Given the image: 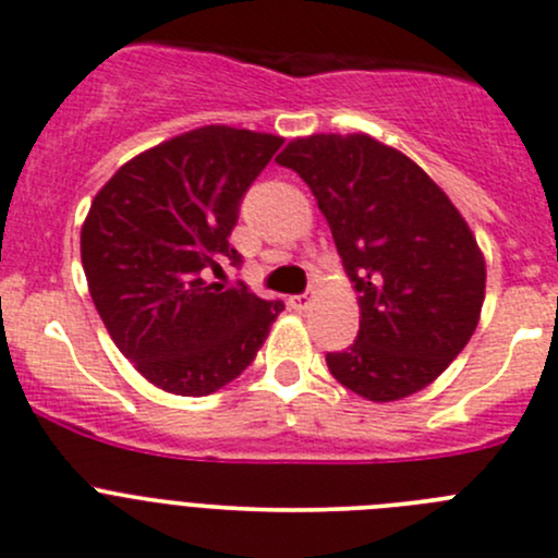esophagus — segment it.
<instances>
[{"instance_id": "34e87169", "label": "esophagus", "mask_w": 558, "mask_h": 558, "mask_svg": "<svg viewBox=\"0 0 558 558\" xmlns=\"http://www.w3.org/2000/svg\"><path fill=\"white\" fill-rule=\"evenodd\" d=\"M289 304L294 310H299V313H302V310H307L310 304H313V296H310V294H296V296L289 299Z\"/></svg>"}]
</instances>
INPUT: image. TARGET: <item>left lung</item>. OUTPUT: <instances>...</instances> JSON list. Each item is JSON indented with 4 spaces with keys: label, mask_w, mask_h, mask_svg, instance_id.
I'll return each instance as SVG.
<instances>
[{
    "label": "left lung",
    "mask_w": 558,
    "mask_h": 558,
    "mask_svg": "<svg viewBox=\"0 0 558 558\" xmlns=\"http://www.w3.org/2000/svg\"><path fill=\"white\" fill-rule=\"evenodd\" d=\"M278 166L304 179L361 304L357 339L328 372L368 401L422 390L478 326L486 267L460 210L417 162L372 136L296 138Z\"/></svg>",
    "instance_id": "obj_1"
}]
</instances>
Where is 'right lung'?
I'll return each mask as SVG.
<instances>
[{
	"mask_svg": "<svg viewBox=\"0 0 558 558\" xmlns=\"http://www.w3.org/2000/svg\"><path fill=\"white\" fill-rule=\"evenodd\" d=\"M283 138L205 125L141 151L98 192L82 225L93 304L120 353L160 390L208 396L251 366L280 299L210 283L240 203Z\"/></svg>",
	"mask_w": 558,
	"mask_h": 558,
	"instance_id": "add662e5",
	"label": "right lung"
}]
</instances>
